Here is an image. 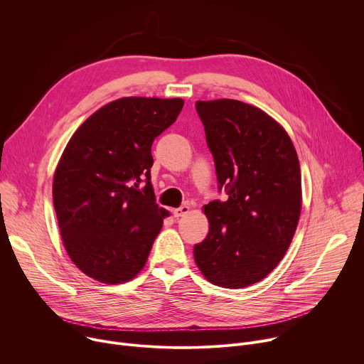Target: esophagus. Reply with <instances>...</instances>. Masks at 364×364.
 Listing matches in <instances>:
<instances>
[{"instance_id": "obj_1", "label": "esophagus", "mask_w": 364, "mask_h": 364, "mask_svg": "<svg viewBox=\"0 0 364 364\" xmlns=\"http://www.w3.org/2000/svg\"><path fill=\"white\" fill-rule=\"evenodd\" d=\"M188 213H190V205L184 204V205L178 207V209H174V212H173V216L178 219V218H183V216L188 215Z\"/></svg>"}]
</instances>
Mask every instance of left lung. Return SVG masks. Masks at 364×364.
Listing matches in <instances>:
<instances>
[{
	"mask_svg": "<svg viewBox=\"0 0 364 364\" xmlns=\"http://www.w3.org/2000/svg\"><path fill=\"white\" fill-rule=\"evenodd\" d=\"M196 109L229 198L203 207L209 233L194 245V261L209 282L245 288L268 277L291 245L302 205L298 155L284 127L249 103L197 100Z\"/></svg>",
	"mask_w": 364,
	"mask_h": 364,
	"instance_id": "1",
	"label": "left lung"
}]
</instances>
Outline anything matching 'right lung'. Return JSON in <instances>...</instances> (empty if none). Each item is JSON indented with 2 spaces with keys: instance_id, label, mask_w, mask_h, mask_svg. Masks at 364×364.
<instances>
[{
  "instance_id": "1",
  "label": "right lung",
  "mask_w": 364,
  "mask_h": 364,
  "mask_svg": "<svg viewBox=\"0 0 364 364\" xmlns=\"http://www.w3.org/2000/svg\"><path fill=\"white\" fill-rule=\"evenodd\" d=\"M183 105L180 97H121L69 139L53 177V204L65 249L89 278L122 284L145 267L170 216L155 203L151 145ZM142 176L147 183L139 191Z\"/></svg>"
}]
</instances>
